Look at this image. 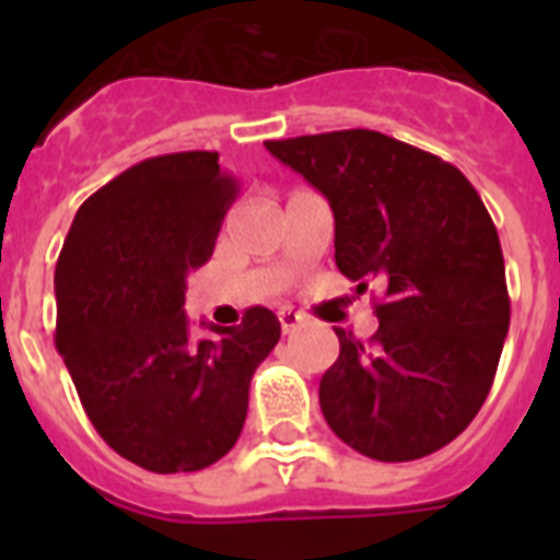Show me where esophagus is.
Masks as SVG:
<instances>
[{"instance_id":"34e87169","label":"esophagus","mask_w":560,"mask_h":560,"mask_svg":"<svg viewBox=\"0 0 560 560\" xmlns=\"http://www.w3.org/2000/svg\"><path fill=\"white\" fill-rule=\"evenodd\" d=\"M277 316H280L283 334H294V330L303 328V323H305V316L300 314V311H291V308H280L277 311Z\"/></svg>"}]
</instances>
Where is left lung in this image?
I'll return each instance as SVG.
<instances>
[{
    "mask_svg": "<svg viewBox=\"0 0 560 560\" xmlns=\"http://www.w3.org/2000/svg\"><path fill=\"white\" fill-rule=\"evenodd\" d=\"M323 192L336 266L368 289L378 330L336 328L319 381L336 438L364 457L407 463L448 446L491 393L511 325L497 226L479 192L440 156L370 128L266 142Z\"/></svg>",
    "mask_w": 560,
    "mask_h": 560,
    "instance_id": "left-lung-1",
    "label": "left lung"
}]
</instances>
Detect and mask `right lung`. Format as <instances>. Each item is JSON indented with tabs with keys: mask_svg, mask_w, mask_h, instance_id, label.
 <instances>
[{
	"mask_svg": "<svg viewBox=\"0 0 560 560\" xmlns=\"http://www.w3.org/2000/svg\"><path fill=\"white\" fill-rule=\"evenodd\" d=\"M237 190L215 151L151 156L83 201L58 255V353L97 434L145 471L224 457L280 339L264 305L207 339L187 328V275L210 260Z\"/></svg>",
	"mask_w": 560,
	"mask_h": 560,
	"instance_id": "1",
	"label": "right lung"
}]
</instances>
